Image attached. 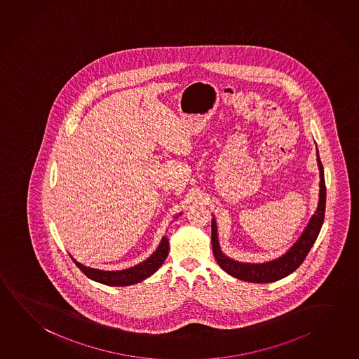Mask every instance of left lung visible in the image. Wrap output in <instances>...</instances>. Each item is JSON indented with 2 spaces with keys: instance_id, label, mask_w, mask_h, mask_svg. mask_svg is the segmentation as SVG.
Wrapping results in <instances>:
<instances>
[{
  "instance_id": "1",
  "label": "left lung",
  "mask_w": 359,
  "mask_h": 359,
  "mask_svg": "<svg viewBox=\"0 0 359 359\" xmlns=\"http://www.w3.org/2000/svg\"><path fill=\"white\" fill-rule=\"evenodd\" d=\"M316 156H318V165L320 170L319 205L309 222L308 226L302 233V237L295 245H292L291 250L287 253H285L283 257L277 258L275 261L259 264H239L231 258L226 257L220 252L218 237H217V226H215V220L213 219L212 220V247H213L214 257L219 264L220 269H223L231 276L243 280L247 283H273L277 280H281L283 277L289 276L290 273H292L304 262L310 248L313 247L319 236L324 217H325L327 188H325V179H324V169L319 158L318 149H316Z\"/></svg>"
}]
</instances>
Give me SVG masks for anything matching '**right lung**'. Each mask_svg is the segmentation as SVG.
<instances>
[{"label": "right lung", "mask_w": 359, "mask_h": 359, "mask_svg": "<svg viewBox=\"0 0 359 359\" xmlns=\"http://www.w3.org/2000/svg\"><path fill=\"white\" fill-rule=\"evenodd\" d=\"M168 253H169V239L164 236L161 239V243L158 245V250L154 252L150 257L144 262L136 264L135 267L127 269V270H97V269H90L87 266H83L79 262H76L73 257L72 259L78 266V269L93 281L104 283L108 286H128L133 283H141L142 280L151 276L152 273L156 272L160 269V266L164 264L165 258L168 257Z\"/></svg>", "instance_id": "add662e5"}]
</instances>
